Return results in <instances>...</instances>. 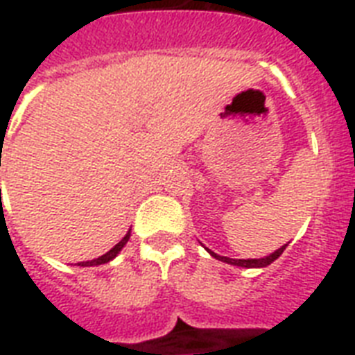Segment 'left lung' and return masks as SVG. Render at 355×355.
<instances>
[{
	"instance_id": "left-lung-1",
	"label": "left lung",
	"mask_w": 355,
	"mask_h": 355,
	"mask_svg": "<svg viewBox=\"0 0 355 355\" xmlns=\"http://www.w3.org/2000/svg\"><path fill=\"white\" fill-rule=\"evenodd\" d=\"M288 244H284V246H281L279 250H275L273 253H270V255H266V257L262 259H230V257H223V255H217L215 252H211V250H207L209 252V255L215 259H218V261L223 262H227V264H233V266H243V268H266L268 264H272L275 259H279L282 255V252L286 250Z\"/></svg>"
}]
</instances>
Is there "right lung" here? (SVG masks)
I'll return each instance as SVG.
<instances>
[{"mask_svg": "<svg viewBox=\"0 0 355 355\" xmlns=\"http://www.w3.org/2000/svg\"><path fill=\"white\" fill-rule=\"evenodd\" d=\"M129 237H131V230H129V232L125 233V237H123L122 241H120V243L116 244V246L111 248V250H109V252L105 253V255H102V257H98V259H93V261H87V262H78V266H98V264H105V262L112 261V259L116 257L118 253L122 252V248L125 246V244H128Z\"/></svg>", "mask_w": 355, "mask_h": 355, "instance_id": "right-lung-1", "label": "right lung"}]
</instances>
